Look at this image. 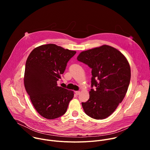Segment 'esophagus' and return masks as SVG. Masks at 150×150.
I'll list each match as a JSON object with an SVG mask.
<instances>
[{"mask_svg":"<svg viewBox=\"0 0 150 150\" xmlns=\"http://www.w3.org/2000/svg\"><path fill=\"white\" fill-rule=\"evenodd\" d=\"M75 94L76 95H79L80 94V91H75Z\"/></svg>","mask_w":150,"mask_h":150,"instance_id":"esophagus-1","label":"esophagus"}]
</instances>
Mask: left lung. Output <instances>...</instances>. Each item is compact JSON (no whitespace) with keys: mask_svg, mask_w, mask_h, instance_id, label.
I'll use <instances>...</instances> for the list:
<instances>
[{"mask_svg":"<svg viewBox=\"0 0 150 150\" xmlns=\"http://www.w3.org/2000/svg\"><path fill=\"white\" fill-rule=\"evenodd\" d=\"M78 61L92 69L90 98L82 103L88 116L104 119L111 115L123 100L131 79V68L125 56L116 49L103 45L83 51Z\"/></svg>","mask_w":150,"mask_h":150,"instance_id":"obj_1","label":"left lung"}]
</instances>
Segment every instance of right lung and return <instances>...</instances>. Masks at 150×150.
I'll use <instances>...</instances> for the list:
<instances>
[{"instance_id": "obj_1", "label": "right lung", "mask_w": 150, "mask_h": 150, "mask_svg": "<svg viewBox=\"0 0 150 150\" xmlns=\"http://www.w3.org/2000/svg\"><path fill=\"white\" fill-rule=\"evenodd\" d=\"M76 53L48 44L35 48L27 59L24 86L34 108L46 119L63 115L74 97L73 91L57 86V81Z\"/></svg>"}]
</instances>
